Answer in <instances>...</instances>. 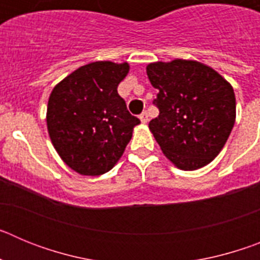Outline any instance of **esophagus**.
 Listing matches in <instances>:
<instances>
[{"mask_svg":"<svg viewBox=\"0 0 260 260\" xmlns=\"http://www.w3.org/2000/svg\"><path fill=\"white\" fill-rule=\"evenodd\" d=\"M139 118H141V121H142V122H143V123L148 122V113H147L146 110H144L143 113H142L141 116H139Z\"/></svg>","mask_w":260,"mask_h":260,"instance_id":"1","label":"esophagus"}]
</instances>
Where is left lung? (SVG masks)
I'll return each mask as SVG.
<instances>
[{
	"instance_id": "8db88e82",
	"label": "left lung",
	"mask_w": 260,
	"mask_h": 260,
	"mask_svg": "<svg viewBox=\"0 0 260 260\" xmlns=\"http://www.w3.org/2000/svg\"><path fill=\"white\" fill-rule=\"evenodd\" d=\"M158 89V116L151 133L164 155L182 171H195L219 155L236 121L233 87L217 71L198 61L173 59L147 66Z\"/></svg>"
}]
</instances>
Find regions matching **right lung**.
<instances>
[{
	"instance_id": "right-lung-1",
	"label": "right lung",
	"mask_w": 260,
	"mask_h": 260,
	"mask_svg": "<svg viewBox=\"0 0 260 260\" xmlns=\"http://www.w3.org/2000/svg\"><path fill=\"white\" fill-rule=\"evenodd\" d=\"M127 62H91L61 80L48 100L50 141L68 167L83 176L109 172L141 121L117 92Z\"/></svg>"
}]
</instances>
